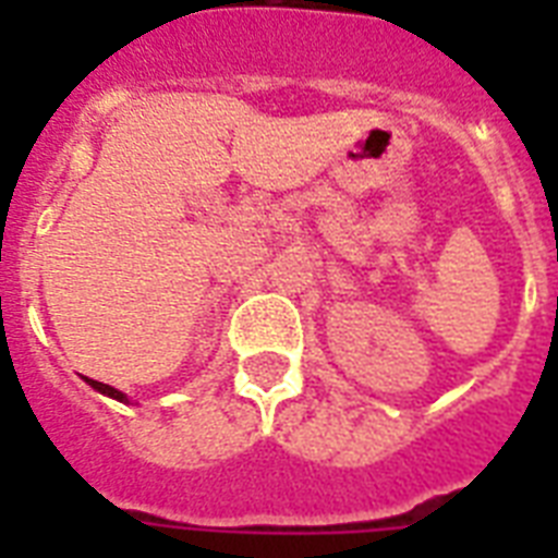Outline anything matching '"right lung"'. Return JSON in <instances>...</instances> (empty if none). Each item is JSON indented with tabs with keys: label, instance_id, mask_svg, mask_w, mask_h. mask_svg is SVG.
I'll return each instance as SVG.
<instances>
[{
	"label": "right lung",
	"instance_id": "1",
	"mask_svg": "<svg viewBox=\"0 0 558 558\" xmlns=\"http://www.w3.org/2000/svg\"><path fill=\"white\" fill-rule=\"evenodd\" d=\"M86 381H89V385H92V388H95V390H100V393H107V397L118 399V402H126L124 393H121V390L112 388V385H104V381H95V379H86Z\"/></svg>",
	"mask_w": 558,
	"mask_h": 558
}]
</instances>
